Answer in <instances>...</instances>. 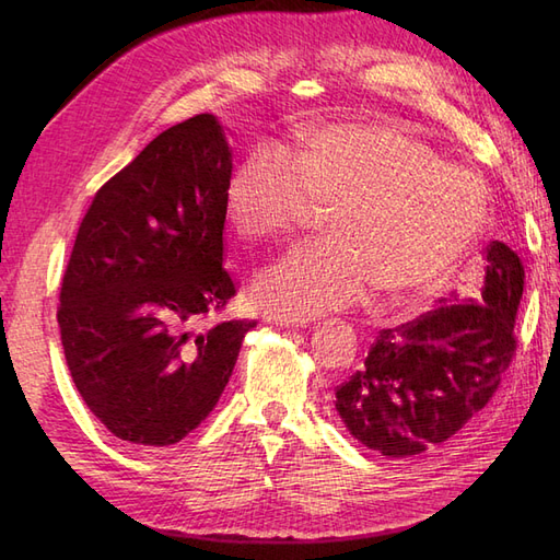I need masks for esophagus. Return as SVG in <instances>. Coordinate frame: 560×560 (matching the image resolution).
<instances>
[{"label": "esophagus", "instance_id": "34e87169", "mask_svg": "<svg viewBox=\"0 0 560 560\" xmlns=\"http://www.w3.org/2000/svg\"><path fill=\"white\" fill-rule=\"evenodd\" d=\"M268 322H273V325H280V327H306L308 319L306 317H294V315H280V313H273L266 317Z\"/></svg>", "mask_w": 560, "mask_h": 560}]
</instances>
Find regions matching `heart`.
<instances>
[{"instance_id":"heart-1","label":"heart","mask_w":560,"mask_h":560,"mask_svg":"<svg viewBox=\"0 0 560 560\" xmlns=\"http://www.w3.org/2000/svg\"><path fill=\"white\" fill-rule=\"evenodd\" d=\"M226 210L252 243L284 238L329 210V241L292 249L254 282L268 311L315 317L354 306L374 284L399 299L444 282L483 231L488 191L411 132L341 121L303 128L294 161L254 149L229 182Z\"/></svg>"}]
</instances>
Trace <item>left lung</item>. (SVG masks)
<instances>
[{
  "mask_svg": "<svg viewBox=\"0 0 560 560\" xmlns=\"http://www.w3.org/2000/svg\"><path fill=\"white\" fill-rule=\"evenodd\" d=\"M523 278L518 254L493 241L477 292H453L439 308L383 329L364 366L336 387L350 434L387 457H409L481 411L516 354Z\"/></svg>",
  "mask_w": 560,
  "mask_h": 560,
  "instance_id": "obj_1",
  "label": "left lung"
}]
</instances>
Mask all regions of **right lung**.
<instances>
[{"label":"right lung","instance_id":"obj_1","mask_svg":"<svg viewBox=\"0 0 560 560\" xmlns=\"http://www.w3.org/2000/svg\"><path fill=\"white\" fill-rule=\"evenodd\" d=\"M231 149L212 114L163 130L100 186L60 287L67 366L124 442L177 444L214 409L254 319H202L235 296L224 261Z\"/></svg>","mask_w":560,"mask_h":560}]
</instances>
